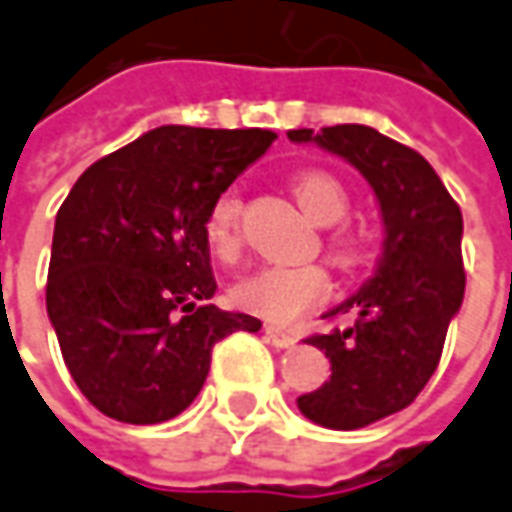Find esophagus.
I'll return each mask as SVG.
<instances>
[{"mask_svg": "<svg viewBox=\"0 0 512 512\" xmlns=\"http://www.w3.org/2000/svg\"><path fill=\"white\" fill-rule=\"evenodd\" d=\"M264 335H267V341L273 346H279V349H293L298 344V338L293 332H284L279 327H264Z\"/></svg>", "mask_w": 512, "mask_h": 512, "instance_id": "esophagus-1", "label": "esophagus"}]
</instances>
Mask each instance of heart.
<instances>
[{
  "instance_id": "heart-1",
  "label": "heart",
  "mask_w": 512,
  "mask_h": 512,
  "mask_svg": "<svg viewBox=\"0 0 512 512\" xmlns=\"http://www.w3.org/2000/svg\"><path fill=\"white\" fill-rule=\"evenodd\" d=\"M293 191L307 214L332 225L349 214V191L324 168H304L293 177ZM205 242L222 262H233L242 250V194L239 188H222L216 194L202 222ZM332 253L341 262H355L360 253V236L352 228L332 233ZM329 293L327 270L318 264H264L231 287L236 307L253 312L273 324H293L298 315L312 310Z\"/></svg>"
}]
</instances>
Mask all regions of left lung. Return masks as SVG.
<instances>
[{"label":"left lung","instance_id":"obj_1","mask_svg":"<svg viewBox=\"0 0 512 512\" xmlns=\"http://www.w3.org/2000/svg\"><path fill=\"white\" fill-rule=\"evenodd\" d=\"M341 154L375 188L386 225L372 279L324 318L355 312V321L307 344L327 352L329 380L298 397L312 423L355 431L403 411L437 372L448 324L462 307V211L423 154L372 126L338 123L287 132Z\"/></svg>","mask_w":512,"mask_h":512}]
</instances>
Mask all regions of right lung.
I'll use <instances>...</instances> for the list:
<instances>
[{"mask_svg": "<svg viewBox=\"0 0 512 512\" xmlns=\"http://www.w3.org/2000/svg\"><path fill=\"white\" fill-rule=\"evenodd\" d=\"M276 132L160 126L106 154L61 202L47 315L75 386L101 414L166 423L194 403L211 349L262 321L208 304L202 222Z\"/></svg>", "mask_w": 512, "mask_h": 512, "instance_id": "right-lung-1", "label": "right lung"}]
</instances>
